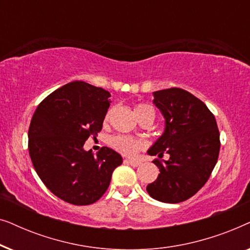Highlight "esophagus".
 Returning <instances> with one entry per match:
<instances>
[{"label":"esophagus","instance_id":"1","mask_svg":"<svg viewBox=\"0 0 250 250\" xmlns=\"http://www.w3.org/2000/svg\"><path fill=\"white\" fill-rule=\"evenodd\" d=\"M127 163L133 167H138L141 165V162H139V160H134V159H127Z\"/></svg>","mask_w":250,"mask_h":250}]
</instances>
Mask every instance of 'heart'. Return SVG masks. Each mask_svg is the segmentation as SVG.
<instances>
[{"label": "heart", "mask_w": 250, "mask_h": 250, "mask_svg": "<svg viewBox=\"0 0 250 250\" xmlns=\"http://www.w3.org/2000/svg\"><path fill=\"white\" fill-rule=\"evenodd\" d=\"M146 111H153V109L148 104H138L134 109L135 115L143 114ZM109 117V112L107 115V118ZM109 146H111L112 149H115L116 151L124 156H134L139 150L145 148V142L141 141V140H136L134 138H131V136L127 135H115L111 136L109 139Z\"/></svg>", "instance_id": "obj_1"}]
</instances>
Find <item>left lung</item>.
<instances>
[{"label":"left lung","mask_w":250,"mask_h":250,"mask_svg":"<svg viewBox=\"0 0 250 250\" xmlns=\"http://www.w3.org/2000/svg\"><path fill=\"white\" fill-rule=\"evenodd\" d=\"M153 104L165 118V129L148 150L160 174L146 186L153 199L177 204L189 199L205 186L217 163L220 132L216 119L203 101L179 87L153 92Z\"/></svg>","instance_id":"8db88e82"}]
</instances>
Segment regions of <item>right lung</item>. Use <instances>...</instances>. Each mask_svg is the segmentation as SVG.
<instances>
[{"instance_id":"add662e5","label":"right lung","mask_w":250,"mask_h":250,"mask_svg":"<svg viewBox=\"0 0 250 250\" xmlns=\"http://www.w3.org/2000/svg\"><path fill=\"white\" fill-rule=\"evenodd\" d=\"M110 93L75 81L44 99L28 129V150L37 175L66 203L84 206L107 191L112 172L122 165L118 152L102 146L94 156L83 146L101 131Z\"/></svg>"}]
</instances>
